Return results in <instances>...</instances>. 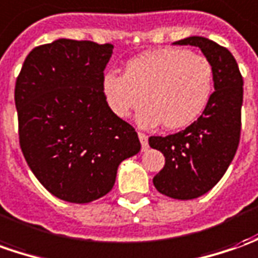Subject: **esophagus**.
I'll return each mask as SVG.
<instances>
[{
    "label": "esophagus",
    "instance_id": "esophagus-1",
    "mask_svg": "<svg viewBox=\"0 0 258 258\" xmlns=\"http://www.w3.org/2000/svg\"><path fill=\"white\" fill-rule=\"evenodd\" d=\"M138 138H140V141H141V148H143V151H145V150L148 148V136H145L144 133H138Z\"/></svg>",
    "mask_w": 258,
    "mask_h": 258
}]
</instances>
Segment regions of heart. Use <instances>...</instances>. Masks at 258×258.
Masks as SVG:
<instances>
[{
	"label": "heart",
	"instance_id": "1",
	"mask_svg": "<svg viewBox=\"0 0 258 258\" xmlns=\"http://www.w3.org/2000/svg\"><path fill=\"white\" fill-rule=\"evenodd\" d=\"M213 66L186 49H161L131 59L124 75L108 72L101 90L111 113L127 118L145 103L137 122L144 128L161 122L169 131L189 127L202 115L213 92Z\"/></svg>",
	"mask_w": 258,
	"mask_h": 258
}]
</instances>
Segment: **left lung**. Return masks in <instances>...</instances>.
Instances as JSON below:
<instances>
[{"mask_svg": "<svg viewBox=\"0 0 258 258\" xmlns=\"http://www.w3.org/2000/svg\"><path fill=\"white\" fill-rule=\"evenodd\" d=\"M175 45L198 46L215 73V92L202 115L176 134L148 140L165 157V165L152 179L154 186L162 195L188 201L209 192L234 158L241 130L243 78L232 53L216 42L189 36Z\"/></svg>", "mask_w": 258, "mask_h": 258, "instance_id": "left-lung-1", "label": "left lung"}]
</instances>
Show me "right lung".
I'll return each mask as SVG.
<instances>
[{"label": "right lung", "mask_w": 258, "mask_h": 258, "mask_svg": "<svg viewBox=\"0 0 258 258\" xmlns=\"http://www.w3.org/2000/svg\"><path fill=\"white\" fill-rule=\"evenodd\" d=\"M113 48L57 39L33 48L17 78L22 154L36 179L66 202L107 195L118 165L141 150L134 127L113 114L103 96Z\"/></svg>", "instance_id": "1"}]
</instances>
